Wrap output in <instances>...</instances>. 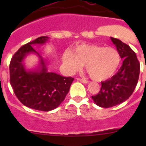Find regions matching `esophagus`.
<instances>
[{
  "label": "esophagus",
  "mask_w": 146,
  "mask_h": 146,
  "mask_svg": "<svg viewBox=\"0 0 146 146\" xmlns=\"http://www.w3.org/2000/svg\"><path fill=\"white\" fill-rule=\"evenodd\" d=\"M78 80H79V81H80L81 82H82V83H85V84H87L89 82V81L87 80H85V79H82V78H78Z\"/></svg>",
  "instance_id": "1"
}]
</instances>
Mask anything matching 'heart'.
<instances>
[{"mask_svg": "<svg viewBox=\"0 0 146 146\" xmlns=\"http://www.w3.org/2000/svg\"><path fill=\"white\" fill-rule=\"evenodd\" d=\"M63 64L69 72L80 70L85 64V68L92 79L102 81L111 78L121 64V55L113 47L81 44L71 51L64 53Z\"/></svg>", "mask_w": 146, "mask_h": 146, "instance_id": "obj_1", "label": "heart"}]
</instances>
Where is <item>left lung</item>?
<instances>
[{
  "mask_svg": "<svg viewBox=\"0 0 146 146\" xmlns=\"http://www.w3.org/2000/svg\"><path fill=\"white\" fill-rule=\"evenodd\" d=\"M110 38L123 61L114 76L101 82L99 93L92 96L94 102L104 108L114 107L129 99L136 88L140 73V64L136 53L119 39Z\"/></svg>",
  "mask_w": 146,
  "mask_h": 146,
  "instance_id": "1",
  "label": "left lung"
}]
</instances>
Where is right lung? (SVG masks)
Masks as SVG:
<instances>
[{"mask_svg": "<svg viewBox=\"0 0 146 146\" xmlns=\"http://www.w3.org/2000/svg\"><path fill=\"white\" fill-rule=\"evenodd\" d=\"M49 38L40 36L23 46L10 64V82L15 94L25 106L43 111L57 108L64 100L74 78L48 71L45 59L32 46L45 44ZM40 58L37 66L27 69L24 59L29 54Z\"/></svg>", "mask_w": 146, "mask_h": 146, "instance_id": "right-lung-1", "label": "right lung"}]
</instances>
